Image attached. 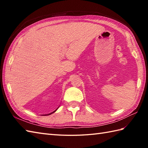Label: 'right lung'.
Returning a JSON list of instances; mask_svg holds the SVG:
<instances>
[{
	"label": "right lung",
	"instance_id": "right-lung-1",
	"mask_svg": "<svg viewBox=\"0 0 148 148\" xmlns=\"http://www.w3.org/2000/svg\"><path fill=\"white\" fill-rule=\"evenodd\" d=\"M59 106L58 107V108H56L55 110V111H53V112H51V113H49V114H42V116H47V115H50V114H53V113H54L56 111V110H57L58 109V108H59Z\"/></svg>",
	"mask_w": 148,
	"mask_h": 148
}]
</instances>
